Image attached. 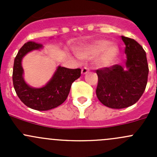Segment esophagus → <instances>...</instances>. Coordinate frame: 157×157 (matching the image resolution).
<instances>
[{
	"mask_svg": "<svg viewBox=\"0 0 157 157\" xmlns=\"http://www.w3.org/2000/svg\"><path fill=\"white\" fill-rule=\"evenodd\" d=\"M89 71V69L87 68V67H83V68H82V70H81V74H86V73H87Z\"/></svg>",
	"mask_w": 157,
	"mask_h": 157,
	"instance_id": "obj_1",
	"label": "esophagus"
}]
</instances>
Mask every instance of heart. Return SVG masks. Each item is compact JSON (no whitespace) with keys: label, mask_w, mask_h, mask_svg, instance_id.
Masks as SVG:
<instances>
[{"label":"heart","mask_w":157,"mask_h":157,"mask_svg":"<svg viewBox=\"0 0 157 157\" xmlns=\"http://www.w3.org/2000/svg\"><path fill=\"white\" fill-rule=\"evenodd\" d=\"M119 47L109 40L101 39L81 49L78 55L81 58H94L98 57L96 63L100 67L112 65L119 55Z\"/></svg>","instance_id":"b5f03b06"}]
</instances>
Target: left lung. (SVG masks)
<instances>
[{
  "label": "left lung",
  "instance_id": "1",
  "mask_svg": "<svg viewBox=\"0 0 157 157\" xmlns=\"http://www.w3.org/2000/svg\"><path fill=\"white\" fill-rule=\"evenodd\" d=\"M125 44L126 67L119 64L96 70V96L105 106L124 109L134 105L144 92L149 67L146 52L134 39L121 36Z\"/></svg>",
  "mask_w": 157,
  "mask_h": 157
}]
</instances>
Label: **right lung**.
<instances>
[{"label": "right lung", "instance_id": "add662e5", "mask_svg": "<svg viewBox=\"0 0 157 157\" xmlns=\"http://www.w3.org/2000/svg\"><path fill=\"white\" fill-rule=\"evenodd\" d=\"M42 48V44L28 42L19 50L14 59L13 83L17 95L26 106L35 110L46 111L56 108L66 100L71 84L80 77L81 70L70 69L59 66L45 86L42 88L31 87L23 80L22 59L28 52Z\"/></svg>", "mask_w": 157, "mask_h": 157}]
</instances>
